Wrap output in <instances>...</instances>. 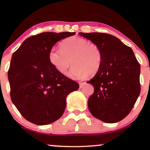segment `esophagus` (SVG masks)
Here are the masks:
<instances>
[{
  "mask_svg": "<svg viewBox=\"0 0 150 150\" xmlns=\"http://www.w3.org/2000/svg\"><path fill=\"white\" fill-rule=\"evenodd\" d=\"M85 84V82H83V83H82V82H80V83H79L80 88H81H81H83Z\"/></svg>",
  "mask_w": 150,
  "mask_h": 150,
  "instance_id": "obj_1",
  "label": "esophagus"
}]
</instances>
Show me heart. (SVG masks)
Returning <instances> with one entry per match:
<instances>
[{"label": "heart", "mask_w": 150, "mask_h": 150, "mask_svg": "<svg viewBox=\"0 0 150 150\" xmlns=\"http://www.w3.org/2000/svg\"><path fill=\"white\" fill-rule=\"evenodd\" d=\"M61 48H51L48 59L53 67L61 74H66L71 63L74 66L69 76L74 79L95 75L101 67L102 52L95 43L79 37H70L61 42Z\"/></svg>", "instance_id": "obj_1"}]
</instances>
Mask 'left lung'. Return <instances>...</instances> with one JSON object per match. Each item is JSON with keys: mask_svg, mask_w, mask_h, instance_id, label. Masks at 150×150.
I'll use <instances>...</instances> for the list:
<instances>
[{"mask_svg": "<svg viewBox=\"0 0 150 150\" xmlns=\"http://www.w3.org/2000/svg\"><path fill=\"white\" fill-rule=\"evenodd\" d=\"M100 46L102 63L87 83L94 92L88 100L92 115L106 123L122 120L131 111L139 93L141 67L134 52L117 38L102 33H79Z\"/></svg>", "mask_w": 150, "mask_h": 150, "instance_id": "1", "label": "left lung"}]
</instances>
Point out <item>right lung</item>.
Returning <instances> with one entry per match:
<instances>
[{
	"label": "right lung",
	"mask_w": 150,
	"mask_h": 150,
	"mask_svg": "<svg viewBox=\"0 0 150 150\" xmlns=\"http://www.w3.org/2000/svg\"><path fill=\"white\" fill-rule=\"evenodd\" d=\"M75 34L42 33L24 40L12 55L8 71L11 99L28 122L43 126L59 120L67 96L79 89V84L58 72L48 59L57 42Z\"/></svg>",
	"instance_id": "add662e5"
}]
</instances>
